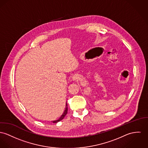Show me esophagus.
<instances>
[{"instance_id":"esophagus-1","label":"esophagus","mask_w":148,"mask_h":148,"mask_svg":"<svg viewBox=\"0 0 148 148\" xmlns=\"http://www.w3.org/2000/svg\"><path fill=\"white\" fill-rule=\"evenodd\" d=\"M76 79H77V78H76L75 77H74H74H73V80H75Z\"/></svg>"}]
</instances>
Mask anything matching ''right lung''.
<instances>
[{
  "label": "right lung",
  "instance_id": "1",
  "mask_svg": "<svg viewBox=\"0 0 148 148\" xmlns=\"http://www.w3.org/2000/svg\"><path fill=\"white\" fill-rule=\"evenodd\" d=\"M67 113H68V105H67V103H66V108H65V111H64V112L63 113L62 115L60 116V118L58 119H57L56 121H53V123H57V122H60V121H61L62 119H64V118L65 116V115H66Z\"/></svg>",
  "mask_w": 148,
  "mask_h": 148
}]
</instances>
